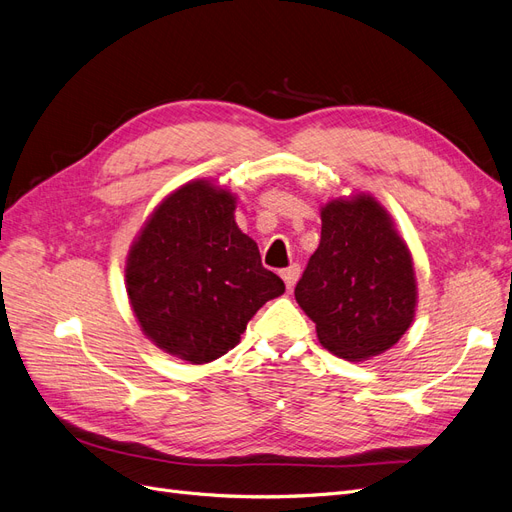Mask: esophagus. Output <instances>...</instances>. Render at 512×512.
I'll return each instance as SVG.
<instances>
[{"label": "esophagus", "instance_id": "1", "mask_svg": "<svg viewBox=\"0 0 512 512\" xmlns=\"http://www.w3.org/2000/svg\"><path fill=\"white\" fill-rule=\"evenodd\" d=\"M280 275H282V280H284L286 288L292 290L294 284H297V280H299V275H301V267H299V265H290V267L282 269Z\"/></svg>", "mask_w": 512, "mask_h": 512}]
</instances>
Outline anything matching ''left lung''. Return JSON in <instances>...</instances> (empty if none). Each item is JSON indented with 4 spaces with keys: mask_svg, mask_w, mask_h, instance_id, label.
<instances>
[{
    "mask_svg": "<svg viewBox=\"0 0 512 512\" xmlns=\"http://www.w3.org/2000/svg\"><path fill=\"white\" fill-rule=\"evenodd\" d=\"M320 245L294 288L320 344L346 361L393 348L414 320L416 275L406 241L371 194L320 209Z\"/></svg>",
    "mask_w": 512,
    "mask_h": 512,
    "instance_id": "8db88e82",
    "label": "left lung"
}]
</instances>
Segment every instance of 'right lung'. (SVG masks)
Segmentation results:
<instances>
[{
    "label": "right lung",
    "mask_w": 512,
    "mask_h": 512,
    "mask_svg": "<svg viewBox=\"0 0 512 512\" xmlns=\"http://www.w3.org/2000/svg\"><path fill=\"white\" fill-rule=\"evenodd\" d=\"M237 196L209 179L170 192L138 232L126 290L143 333L192 365L220 359L286 286L235 222Z\"/></svg>",
    "instance_id": "right-lung-1"
}]
</instances>
